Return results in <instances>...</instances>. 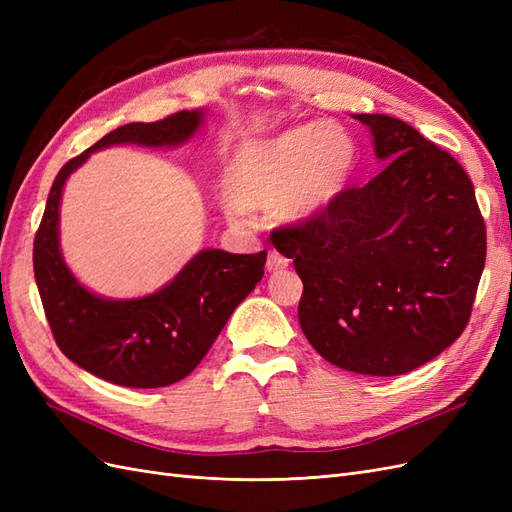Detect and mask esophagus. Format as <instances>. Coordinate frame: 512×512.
Returning a JSON list of instances; mask_svg holds the SVG:
<instances>
[{
	"label": "esophagus",
	"mask_w": 512,
	"mask_h": 512,
	"mask_svg": "<svg viewBox=\"0 0 512 512\" xmlns=\"http://www.w3.org/2000/svg\"><path fill=\"white\" fill-rule=\"evenodd\" d=\"M288 267V258L282 256L280 252L271 250L267 256V271L269 273H277V271H284Z\"/></svg>",
	"instance_id": "obj_1"
}]
</instances>
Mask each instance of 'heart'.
<instances>
[{
  "label": "heart",
  "instance_id": "1",
  "mask_svg": "<svg viewBox=\"0 0 512 512\" xmlns=\"http://www.w3.org/2000/svg\"><path fill=\"white\" fill-rule=\"evenodd\" d=\"M354 166V143L333 121L305 123L265 141L243 145L230 162L226 211L273 209L288 224H305L344 192Z\"/></svg>",
  "mask_w": 512,
  "mask_h": 512
}]
</instances>
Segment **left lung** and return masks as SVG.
<instances>
[{"label": "left lung", "instance_id": "left-lung-1", "mask_svg": "<svg viewBox=\"0 0 512 512\" xmlns=\"http://www.w3.org/2000/svg\"><path fill=\"white\" fill-rule=\"evenodd\" d=\"M354 119L369 128L382 173L271 241L303 280L299 322L322 359L401 376L466 329L485 269V220L451 153L401 119Z\"/></svg>", "mask_w": 512, "mask_h": 512}]
</instances>
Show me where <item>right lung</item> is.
<instances>
[{
    "label": "right lung",
    "mask_w": 512,
    "mask_h": 512,
    "mask_svg": "<svg viewBox=\"0 0 512 512\" xmlns=\"http://www.w3.org/2000/svg\"><path fill=\"white\" fill-rule=\"evenodd\" d=\"M203 126V111L153 123H128L61 166L34 239V275L59 350L106 382L158 389L190 376L218 339L235 307L265 275L267 250H203L158 292L104 299L66 267L59 250V203L66 179L91 153L111 145L175 147Z\"/></svg>",
    "instance_id": "add662e5"
}]
</instances>
